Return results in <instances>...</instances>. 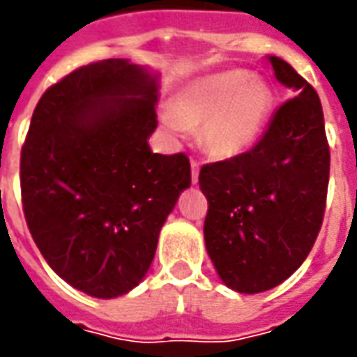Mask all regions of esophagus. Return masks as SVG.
Masks as SVG:
<instances>
[{"label": "esophagus", "instance_id": "esophagus-1", "mask_svg": "<svg viewBox=\"0 0 357 357\" xmlns=\"http://www.w3.org/2000/svg\"><path fill=\"white\" fill-rule=\"evenodd\" d=\"M199 168H201L199 162H197V160H191V181H193V183L199 181Z\"/></svg>", "mask_w": 357, "mask_h": 357}]
</instances>
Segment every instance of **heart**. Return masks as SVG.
Returning a JSON list of instances; mask_svg holds the SVG:
<instances>
[{
	"label": "heart",
	"instance_id": "heart-1",
	"mask_svg": "<svg viewBox=\"0 0 357 357\" xmlns=\"http://www.w3.org/2000/svg\"><path fill=\"white\" fill-rule=\"evenodd\" d=\"M271 91L247 70H225L191 82L164 112L172 132L202 126V143L220 158L243 155L262 135L271 112Z\"/></svg>",
	"mask_w": 357,
	"mask_h": 357
}]
</instances>
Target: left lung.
Wrapping results in <instances>:
<instances>
[{
	"label": "left lung",
	"mask_w": 357,
	"mask_h": 357,
	"mask_svg": "<svg viewBox=\"0 0 357 357\" xmlns=\"http://www.w3.org/2000/svg\"><path fill=\"white\" fill-rule=\"evenodd\" d=\"M292 99L248 153L206 164L204 243L218 275L245 294L269 291L306 260L319 233L329 185V145L315 89L289 63L268 57Z\"/></svg>",
	"instance_id": "1"
}]
</instances>
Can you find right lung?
Here are the masks:
<instances>
[{
    "label": "right lung",
    "mask_w": 357,
    "mask_h": 357,
    "mask_svg": "<svg viewBox=\"0 0 357 357\" xmlns=\"http://www.w3.org/2000/svg\"><path fill=\"white\" fill-rule=\"evenodd\" d=\"M158 88V73L128 59L82 66L42 95L20 153L32 239L61 279L95 298L143 281L191 185L183 153L149 147Z\"/></svg>",
    "instance_id": "obj_1"
}]
</instances>
